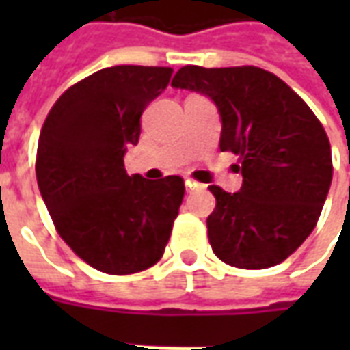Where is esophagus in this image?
Masks as SVG:
<instances>
[{"label": "esophagus", "mask_w": 350, "mask_h": 350, "mask_svg": "<svg viewBox=\"0 0 350 350\" xmlns=\"http://www.w3.org/2000/svg\"><path fill=\"white\" fill-rule=\"evenodd\" d=\"M185 187L189 191H195V189H200L202 187V183L195 182V180H191V178H185Z\"/></svg>", "instance_id": "1"}]
</instances>
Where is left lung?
Masks as SVG:
<instances>
[{"label": "left lung", "instance_id": "8db88e82", "mask_svg": "<svg viewBox=\"0 0 350 350\" xmlns=\"http://www.w3.org/2000/svg\"><path fill=\"white\" fill-rule=\"evenodd\" d=\"M172 88L206 95L221 118V152L240 157L242 187L217 200L208 238L223 262L262 270L283 262L315 228L332 183L324 127L283 80L258 67L187 65Z\"/></svg>", "mask_w": 350, "mask_h": 350}]
</instances>
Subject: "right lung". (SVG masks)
<instances>
[{
    "mask_svg": "<svg viewBox=\"0 0 350 350\" xmlns=\"http://www.w3.org/2000/svg\"><path fill=\"white\" fill-rule=\"evenodd\" d=\"M170 77V67L100 69L69 88L42 125L35 165L41 197L65 243L95 270L137 273L165 253L183 180L129 176L123 157Z\"/></svg>",
    "mask_w": 350,
    "mask_h": 350,
    "instance_id": "1",
    "label": "right lung"
}]
</instances>
